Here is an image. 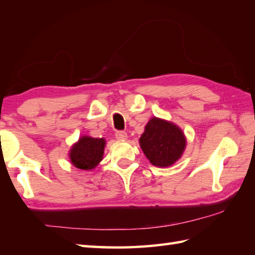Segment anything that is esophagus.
I'll return each mask as SVG.
<instances>
[{
  "label": "esophagus",
  "instance_id": "1",
  "mask_svg": "<svg viewBox=\"0 0 255 255\" xmlns=\"http://www.w3.org/2000/svg\"><path fill=\"white\" fill-rule=\"evenodd\" d=\"M116 137L119 140H126L128 138V134L124 131H118L116 133Z\"/></svg>",
  "mask_w": 255,
  "mask_h": 255
}]
</instances>
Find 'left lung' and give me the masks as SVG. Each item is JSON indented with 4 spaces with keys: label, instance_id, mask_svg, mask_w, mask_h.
Masks as SVG:
<instances>
[{
    "label": "left lung",
    "instance_id": "obj_1",
    "mask_svg": "<svg viewBox=\"0 0 255 255\" xmlns=\"http://www.w3.org/2000/svg\"><path fill=\"white\" fill-rule=\"evenodd\" d=\"M139 145L152 165L169 167L182 156L186 139L178 126L155 117L146 124Z\"/></svg>",
    "mask_w": 255,
    "mask_h": 255
}]
</instances>
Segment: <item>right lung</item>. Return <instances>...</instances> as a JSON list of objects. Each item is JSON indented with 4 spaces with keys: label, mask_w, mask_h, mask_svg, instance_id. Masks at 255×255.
Masks as SVG:
<instances>
[{
    "label": "right lung",
    "mask_w": 255,
    "mask_h": 255,
    "mask_svg": "<svg viewBox=\"0 0 255 255\" xmlns=\"http://www.w3.org/2000/svg\"><path fill=\"white\" fill-rule=\"evenodd\" d=\"M105 145V138L82 136L70 150L72 165L82 170H92L103 160Z\"/></svg>",
    "instance_id": "obj_1"
}]
</instances>
